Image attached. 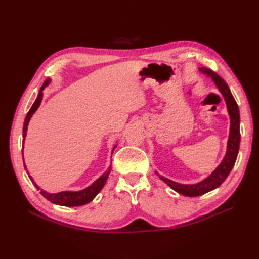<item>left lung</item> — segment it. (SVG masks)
I'll return each mask as SVG.
<instances>
[{
	"mask_svg": "<svg viewBox=\"0 0 259 259\" xmlns=\"http://www.w3.org/2000/svg\"><path fill=\"white\" fill-rule=\"evenodd\" d=\"M199 70L202 73H204L211 77V80L214 81L217 89L224 96L227 109H228V113L230 116V132H229L228 143H227V151L222 163L219 164L213 173L205 179H203L202 182L192 184V185H184V184L173 182V180H170L164 176H160L155 171L156 175H159V177L163 180V182L167 184L171 189L180 194L186 195V197H199V195H202L206 192L216 189L217 187H219L225 182V179L228 177L232 167L234 166V163H236L238 152H239V147H240V139H241L239 107L232 96L228 85H227V83L222 79L221 76L216 74L213 70L204 68V67L200 68Z\"/></svg>",
	"mask_w": 259,
	"mask_h": 259,
	"instance_id": "obj_1",
	"label": "left lung"
}]
</instances>
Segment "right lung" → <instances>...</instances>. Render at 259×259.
Instances as JSON below:
<instances>
[{
  "mask_svg": "<svg viewBox=\"0 0 259 259\" xmlns=\"http://www.w3.org/2000/svg\"><path fill=\"white\" fill-rule=\"evenodd\" d=\"M50 82H51V79H48L43 83L42 88L40 89V91H38L37 97L34 101V104L32 105V107H31L29 112L27 113V116L25 119V123H23V132H22V140H23V142H25V137L27 135L28 124L30 122V119L32 117L33 113L37 110V108L40 107L42 98H43V90L50 84ZM115 147H116V145L113 147L112 152L115 149ZM22 155H23V152H22ZM23 165H25V162H23ZM25 168H26V165H25ZM110 170H111V166L109 167V169L106 171V173H104L98 179H96L95 182H94L91 186H89L88 188H85V189L80 190V191H61V192H58V193H49V192H46V191L40 189V187H38L34 183V180L32 179V177L29 176V178L31 179L32 184H34V186L36 187V189L41 190L40 193L43 195L45 199H48L49 201L54 203V204L72 207V206H81V205H84V204H88V203L93 201V199L96 197V195L100 192L101 189H103V187L105 186L107 179H108V176H109V174H110ZM28 175H29V173H28Z\"/></svg>",
  "mask_w": 259,
  "mask_h": 259,
  "instance_id": "obj_1",
  "label": "right lung"
}]
</instances>
